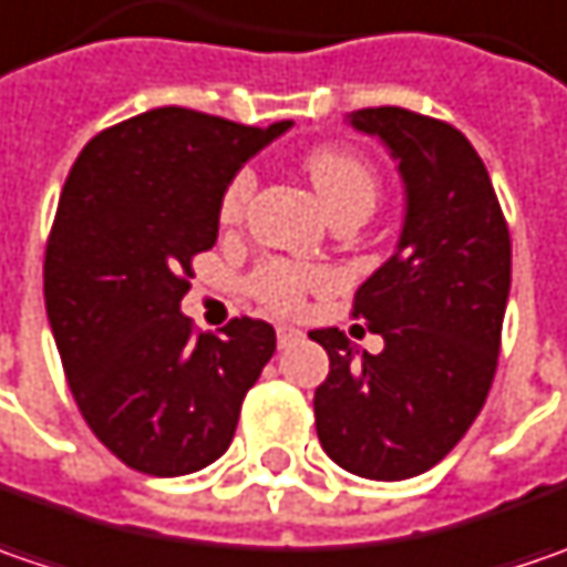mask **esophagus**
<instances>
[{
  "label": "esophagus",
  "mask_w": 567,
  "mask_h": 567,
  "mask_svg": "<svg viewBox=\"0 0 567 567\" xmlns=\"http://www.w3.org/2000/svg\"><path fill=\"white\" fill-rule=\"evenodd\" d=\"M276 336H279V349H288V346H295V342L305 339V332L298 330V327H285V323L276 330Z\"/></svg>",
  "instance_id": "34e87169"
}]
</instances>
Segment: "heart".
<instances>
[{
    "label": "heart",
    "mask_w": 567,
    "mask_h": 567,
    "mask_svg": "<svg viewBox=\"0 0 567 567\" xmlns=\"http://www.w3.org/2000/svg\"><path fill=\"white\" fill-rule=\"evenodd\" d=\"M305 171H308L310 184H313L320 203L327 206L330 215H339V212L371 215L378 199H381V181H378L374 167L364 158H358L355 152H349V148L317 145L305 155ZM250 193H254V174L244 167L228 181L221 199H218V221L235 225L247 209V203H250ZM323 285H327L323 269L295 262V259H266L247 279L250 295L257 298L262 308L276 310V313L301 310L310 291H317Z\"/></svg>",
    "instance_id": "1"
}]
</instances>
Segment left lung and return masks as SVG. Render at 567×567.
<instances>
[{"label":"left lung","mask_w":567,"mask_h":567,"mask_svg":"<svg viewBox=\"0 0 567 567\" xmlns=\"http://www.w3.org/2000/svg\"><path fill=\"white\" fill-rule=\"evenodd\" d=\"M352 126L400 161L406 225L396 254L361 285L352 317L381 332L368 355L336 327L310 330L330 355L313 393L317 437L332 463L396 482L441 463L476 422L502 352L511 235L470 138L403 107H364Z\"/></svg>","instance_id":"8db88e82"}]
</instances>
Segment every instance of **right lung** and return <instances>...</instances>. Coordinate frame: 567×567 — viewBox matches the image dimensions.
<instances>
[{
  "label": "right lung",
  "mask_w": 567,
  "mask_h": 567,
  "mask_svg": "<svg viewBox=\"0 0 567 567\" xmlns=\"http://www.w3.org/2000/svg\"><path fill=\"white\" fill-rule=\"evenodd\" d=\"M288 126L155 107L97 133L65 177L47 317L87 429L138 473L186 476L225 454L276 352L266 320L196 332L181 301L193 259L215 247L228 181Z\"/></svg>",
  "instance_id": "right-lung-1"
}]
</instances>
